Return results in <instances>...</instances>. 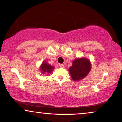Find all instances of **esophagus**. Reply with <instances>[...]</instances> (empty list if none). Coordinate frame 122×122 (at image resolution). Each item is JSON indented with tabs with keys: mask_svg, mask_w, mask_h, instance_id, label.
<instances>
[{
	"mask_svg": "<svg viewBox=\"0 0 122 122\" xmlns=\"http://www.w3.org/2000/svg\"><path fill=\"white\" fill-rule=\"evenodd\" d=\"M59 66L61 68H63L65 67V66H64V65H63V64H60Z\"/></svg>",
	"mask_w": 122,
	"mask_h": 122,
	"instance_id": "34e87169",
	"label": "esophagus"
}]
</instances>
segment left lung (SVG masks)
Segmentation results:
<instances>
[{"instance_id":"left-lung-1","label":"left lung","mask_w":122,"mask_h":122,"mask_svg":"<svg viewBox=\"0 0 122 122\" xmlns=\"http://www.w3.org/2000/svg\"><path fill=\"white\" fill-rule=\"evenodd\" d=\"M92 68L90 60L86 57L76 58L69 68V72L74 81H78L85 78Z\"/></svg>"}]
</instances>
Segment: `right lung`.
Here are the masks:
<instances>
[{"label":"right lung","instance_id":"obj_1","mask_svg":"<svg viewBox=\"0 0 122 122\" xmlns=\"http://www.w3.org/2000/svg\"><path fill=\"white\" fill-rule=\"evenodd\" d=\"M54 69V66H51L48 63H47L46 61H44L40 65L39 70L42 74H46L47 76H48L49 74L52 73Z\"/></svg>","mask_w":122,"mask_h":122}]
</instances>
